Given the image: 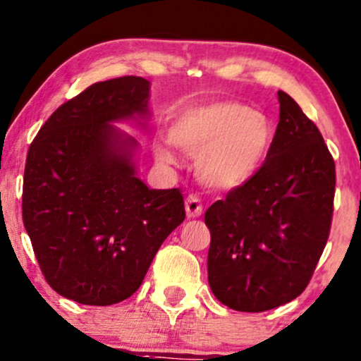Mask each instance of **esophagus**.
Masks as SVG:
<instances>
[{
	"label": "esophagus",
	"mask_w": 361,
	"mask_h": 361,
	"mask_svg": "<svg viewBox=\"0 0 361 361\" xmlns=\"http://www.w3.org/2000/svg\"><path fill=\"white\" fill-rule=\"evenodd\" d=\"M185 209H187V216L192 219V217H199L202 211H204V205L199 199V195L192 193V195L187 197V202H185Z\"/></svg>",
	"instance_id": "obj_1"
}]
</instances>
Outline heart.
Returning a JSON list of instances; mask_svg holds the SVG:
<instances>
[{"mask_svg":"<svg viewBox=\"0 0 361 361\" xmlns=\"http://www.w3.org/2000/svg\"><path fill=\"white\" fill-rule=\"evenodd\" d=\"M169 138L176 147L197 156V173L214 188H235L259 171L272 142L267 116L235 101L190 106L174 120ZM157 157L171 162L164 145Z\"/></svg>","mask_w":361,"mask_h":361,"instance_id":"1","label":"heart"}]
</instances>
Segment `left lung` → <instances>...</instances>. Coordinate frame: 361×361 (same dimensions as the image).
<instances>
[{
    "mask_svg": "<svg viewBox=\"0 0 361 361\" xmlns=\"http://www.w3.org/2000/svg\"><path fill=\"white\" fill-rule=\"evenodd\" d=\"M279 123L262 166L205 212L209 284L238 312L284 305L310 283L331 233L336 164L322 133L279 90Z\"/></svg>",
    "mask_w": 361,
    "mask_h": 361,
    "instance_id": "obj_1",
    "label": "left lung"
}]
</instances>
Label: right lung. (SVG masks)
Returning <instances> with one entry per match:
<instances>
[{
  "label": "right lung",
  "mask_w": 361,
  "mask_h": 361,
  "mask_svg": "<svg viewBox=\"0 0 361 361\" xmlns=\"http://www.w3.org/2000/svg\"><path fill=\"white\" fill-rule=\"evenodd\" d=\"M149 89L133 75L87 87L47 118L27 152L23 226L47 284L82 305L130 298L185 219L181 190L142 183L135 140L111 125L145 116Z\"/></svg>",
  "instance_id": "add662e5"
}]
</instances>
